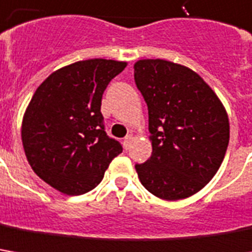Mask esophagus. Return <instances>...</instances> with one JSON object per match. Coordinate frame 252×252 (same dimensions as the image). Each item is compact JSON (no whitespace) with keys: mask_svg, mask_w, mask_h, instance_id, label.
Instances as JSON below:
<instances>
[{"mask_svg":"<svg viewBox=\"0 0 252 252\" xmlns=\"http://www.w3.org/2000/svg\"><path fill=\"white\" fill-rule=\"evenodd\" d=\"M134 140V137H133V134H127L126 137H125V140H123V147L126 148V150H129L130 144H131V141Z\"/></svg>","mask_w":252,"mask_h":252,"instance_id":"34e87169","label":"esophagus"}]
</instances>
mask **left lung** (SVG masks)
Here are the masks:
<instances>
[{
    "mask_svg": "<svg viewBox=\"0 0 252 252\" xmlns=\"http://www.w3.org/2000/svg\"><path fill=\"white\" fill-rule=\"evenodd\" d=\"M134 82L148 106L153 154L136 165L141 185L166 201L198 193L215 176L229 144V118L194 70L165 59H140Z\"/></svg>",
    "mask_w": 252,
    "mask_h": 252,
    "instance_id": "left-lung-1",
    "label": "left lung"
}]
</instances>
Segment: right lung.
Listing matches in <instances>:
<instances>
[{
	"mask_svg": "<svg viewBox=\"0 0 252 252\" xmlns=\"http://www.w3.org/2000/svg\"><path fill=\"white\" fill-rule=\"evenodd\" d=\"M126 65L79 61L55 70L33 94L22 122L25 154L35 175L61 193L93 190L122 153L121 143L106 136L101 99Z\"/></svg>",
	"mask_w": 252,
	"mask_h": 252,
	"instance_id": "1",
	"label": "right lung"
}]
</instances>
